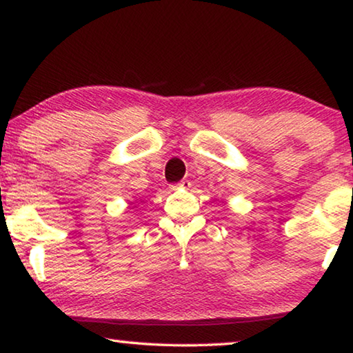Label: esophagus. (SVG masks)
Masks as SVG:
<instances>
[{"mask_svg": "<svg viewBox=\"0 0 353 353\" xmlns=\"http://www.w3.org/2000/svg\"><path fill=\"white\" fill-rule=\"evenodd\" d=\"M176 188H181V189H189V188H190V181H189V180H181L180 183L176 184Z\"/></svg>", "mask_w": 353, "mask_h": 353, "instance_id": "esophagus-1", "label": "esophagus"}]
</instances>
